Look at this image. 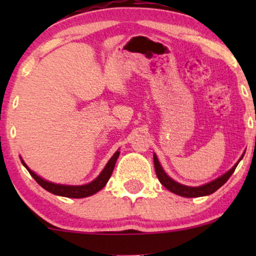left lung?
Here are the masks:
<instances>
[{"instance_id": "8db88e82", "label": "left lung", "mask_w": 256, "mask_h": 256, "mask_svg": "<svg viewBox=\"0 0 256 256\" xmlns=\"http://www.w3.org/2000/svg\"><path fill=\"white\" fill-rule=\"evenodd\" d=\"M244 155V152L242 154V156L240 157L239 160H238V162L234 164V166L230 168L228 171H226L225 174H222V176L218 178H216V180H213L212 182H208V183L200 185V186H188V185L180 184V183H178V182L174 180L172 178L168 176L166 171L163 170V168H162V166H160L158 158H157L156 154H154V166H155L157 178H158L160 184H162L164 188H166L168 190L171 191L174 194L180 196V197L197 198V197H204V196L211 194H213V192H216V190H218L219 188H222V185L225 184L227 180H228V178L232 176V174L234 172V170H236L238 164H239L240 160H242Z\"/></svg>"}]
</instances>
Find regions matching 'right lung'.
I'll return each mask as SVG.
<instances>
[{
	"label": "right lung",
	"mask_w": 256,
	"mask_h": 256,
	"mask_svg": "<svg viewBox=\"0 0 256 256\" xmlns=\"http://www.w3.org/2000/svg\"><path fill=\"white\" fill-rule=\"evenodd\" d=\"M118 155H120V152L118 150V152H115L114 155L110 157V160H108L106 166L104 168V170L101 171L99 176H98L96 180L90 182V183L84 184V185H65V184L52 183V182L46 180H44V178L38 176L36 172H34V171L26 166V162L22 160V157H20V158L23 166L26 168L28 171H29V174L34 177V180L46 191L51 192V194H54L56 196H62V197L85 198L96 194V192H99L101 188H104V185L107 184L108 180H110L112 176V172H113L115 163H116Z\"/></svg>",
	"instance_id": "right-lung-1"
}]
</instances>
